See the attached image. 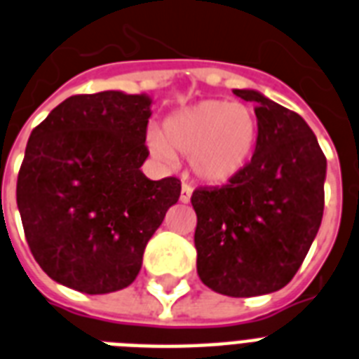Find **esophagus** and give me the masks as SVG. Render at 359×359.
<instances>
[{
  "label": "esophagus",
  "mask_w": 359,
  "mask_h": 359,
  "mask_svg": "<svg viewBox=\"0 0 359 359\" xmlns=\"http://www.w3.org/2000/svg\"><path fill=\"white\" fill-rule=\"evenodd\" d=\"M191 199V186L182 184V189H180V203H189Z\"/></svg>",
  "instance_id": "obj_1"
}]
</instances>
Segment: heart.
<instances>
[{"label": "heart", "instance_id": "b5f03b06", "mask_svg": "<svg viewBox=\"0 0 359 359\" xmlns=\"http://www.w3.org/2000/svg\"><path fill=\"white\" fill-rule=\"evenodd\" d=\"M258 133V118L249 104L203 99L168 116L162 136L154 130L147 134V147L162 162H173V153L188 156L197 179L225 184L249 165Z\"/></svg>", "mask_w": 359, "mask_h": 359}]
</instances>
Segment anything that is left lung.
Wrapping results in <instances>:
<instances>
[{
	"label": "left lung",
	"instance_id": "left-lung-1",
	"mask_svg": "<svg viewBox=\"0 0 359 359\" xmlns=\"http://www.w3.org/2000/svg\"><path fill=\"white\" fill-rule=\"evenodd\" d=\"M232 92L256 103L258 144L229 184L191 195L197 275L221 295L258 297L290 284L316 240L326 158L299 114L258 90Z\"/></svg>",
	"mask_w": 359,
	"mask_h": 359
}]
</instances>
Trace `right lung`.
I'll list each match as a JSON object with an SVG mask.
<instances>
[{
    "label": "right lung",
    "mask_w": 359,
    "mask_h": 359,
    "mask_svg": "<svg viewBox=\"0 0 359 359\" xmlns=\"http://www.w3.org/2000/svg\"><path fill=\"white\" fill-rule=\"evenodd\" d=\"M153 99L104 90L72 95L31 133L16 203L43 273L86 295L133 284L180 180H151L145 133Z\"/></svg>",
    "instance_id": "right-lung-1"
}]
</instances>
